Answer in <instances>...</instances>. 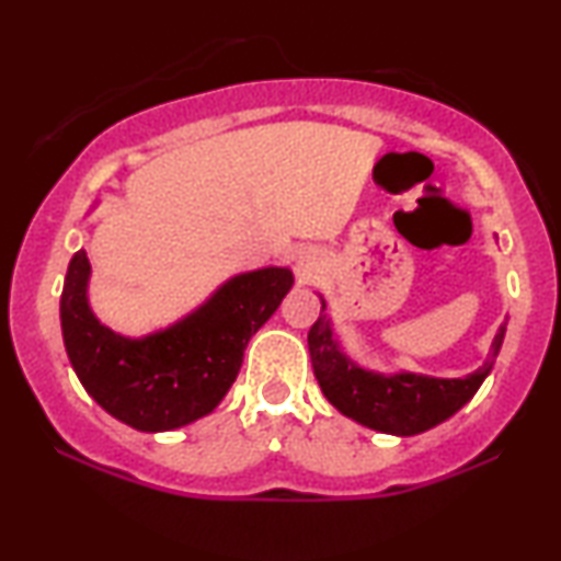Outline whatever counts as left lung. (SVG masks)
<instances>
[{"instance_id": "left-lung-1", "label": "left lung", "mask_w": 561, "mask_h": 561, "mask_svg": "<svg viewBox=\"0 0 561 561\" xmlns=\"http://www.w3.org/2000/svg\"><path fill=\"white\" fill-rule=\"evenodd\" d=\"M324 309L327 304L321 301V311ZM503 336L505 327L495 334L488 363L478 373L455 380L413 373L386 378V375L359 370L336 347L327 313H321L317 324L309 329V352L313 375L334 409L375 432L413 436L447 421L478 393L482 380L493 370Z\"/></svg>"}]
</instances>
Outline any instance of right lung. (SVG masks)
Returning <instances> with one entry per match:
<instances>
[{"label":"right lung","mask_w":561,"mask_h":561,"mask_svg":"<svg viewBox=\"0 0 561 561\" xmlns=\"http://www.w3.org/2000/svg\"><path fill=\"white\" fill-rule=\"evenodd\" d=\"M87 280L89 257L79 250L60 296L68 359L87 393L140 432H171L217 409L240 373L250 336L294 286L286 267L237 275L181 324L125 340L91 313Z\"/></svg>","instance_id":"add662e5"}]
</instances>
